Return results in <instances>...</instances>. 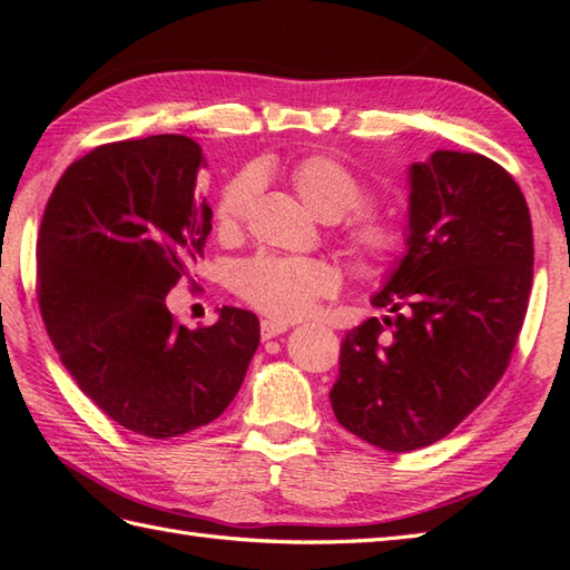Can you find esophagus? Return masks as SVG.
<instances>
[{
	"mask_svg": "<svg viewBox=\"0 0 570 570\" xmlns=\"http://www.w3.org/2000/svg\"><path fill=\"white\" fill-rule=\"evenodd\" d=\"M262 341H272V337H276V335H282V333H286L288 331V323H282V321H262Z\"/></svg>",
	"mask_w": 570,
	"mask_h": 570,
	"instance_id": "obj_1",
	"label": "esophagus"
}]
</instances>
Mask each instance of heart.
I'll return each instance as SVG.
<instances>
[{
	"instance_id": "heart-1",
	"label": "heart",
	"mask_w": 570,
	"mask_h": 570,
	"mask_svg": "<svg viewBox=\"0 0 570 570\" xmlns=\"http://www.w3.org/2000/svg\"><path fill=\"white\" fill-rule=\"evenodd\" d=\"M288 180L306 208L323 220H341L367 200L365 180L328 154H308L298 159L288 171ZM257 186L259 178L254 171H239L223 186L215 203V227L223 237L239 235ZM345 247L362 269H380L404 249V227L390 213L361 208L345 227ZM233 286L264 316L294 321L335 292L337 274L321 259L257 254L235 266Z\"/></svg>"
}]
</instances>
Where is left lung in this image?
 <instances>
[{
    "label": "left lung",
    "instance_id": "1",
    "mask_svg": "<svg viewBox=\"0 0 570 570\" xmlns=\"http://www.w3.org/2000/svg\"><path fill=\"white\" fill-rule=\"evenodd\" d=\"M406 254L341 347V426L390 453L445 439L510 365L534 276L517 180L482 154L433 151L409 168Z\"/></svg>",
    "mask_w": 570,
    "mask_h": 570
}]
</instances>
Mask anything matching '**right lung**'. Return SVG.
<instances>
[{
    "label": "right lung",
    "mask_w": 570,
    "mask_h": 570,
    "mask_svg": "<svg viewBox=\"0 0 570 570\" xmlns=\"http://www.w3.org/2000/svg\"><path fill=\"white\" fill-rule=\"evenodd\" d=\"M203 164L184 135L102 144L60 176L36 242V294L60 362L95 406L149 439L220 416L259 345L252 311L223 306L190 331L166 308L213 229L196 193Z\"/></svg>",
    "instance_id": "add662e5"
}]
</instances>
